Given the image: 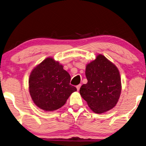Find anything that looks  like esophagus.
<instances>
[{"mask_svg": "<svg viewBox=\"0 0 146 146\" xmlns=\"http://www.w3.org/2000/svg\"><path fill=\"white\" fill-rule=\"evenodd\" d=\"M80 87H81V84H79L78 86H76V89H77V91H79V90H80Z\"/></svg>", "mask_w": 146, "mask_h": 146, "instance_id": "obj_1", "label": "esophagus"}]
</instances>
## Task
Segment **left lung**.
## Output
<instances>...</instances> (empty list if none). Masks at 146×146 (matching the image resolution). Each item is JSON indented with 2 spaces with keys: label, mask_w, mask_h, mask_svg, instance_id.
<instances>
[{
  "label": "left lung",
  "mask_w": 146,
  "mask_h": 146,
  "mask_svg": "<svg viewBox=\"0 0 146 146\" xmlns=\"http://www.w3.org/2000/svg\"><path fill=\"white\" fill-rule=\"evenodd\" d=\"M86 76L87 83L81 86L80 94L89 107L96 113L114 107L121 92L120 73L115 65L99 54L87 64Z\"/></svg>",
  "instance_id": "obj_1"
}]
</instances>
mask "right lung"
Wrapping results in <instances>:
<instances>
[{
    "label": "right lung",
    "mask_w": 146,
    "mask_h": 146,
    "mask_svg": "<svg viewBox=\"0 0 146 146\" xmlns=\"http://www.w3.org/2000/svg\"><path fill=\"white\" fill-rule=\"evenodd\" d=\"M71 76L63 66L52 57H48L31 71L29 88L32 100L44 111L57 110L76 91L70 84Z\"/></svg>",
    "instance_id": "obj_1"
}]
</instances>
